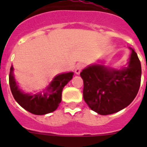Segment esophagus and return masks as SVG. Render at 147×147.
<instances>
[{"mask_svg":"<svg viewBox=\"0 0 147 147\" xmlns=\"http://www.w3.org/2000/svg\"><path fill=\"white\" fill-rule=\"evenodd\" d=\"M82 69H83L82 64H80V63L77 64V65H76V69H75V72H76V74H77V75L80 74L81 71L82 70Z\"/></svg>","mask_w":147,"mask_h":147,"instance_id":"34e87169","label":"esophagus"}]
</instances>
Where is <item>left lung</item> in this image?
<instances>
[{"instance_id": "1", "label": "left lung", "mask_w": 147, "mask_h": 147, "mask_svg": "<svg viewBox=\"0 0 147 147\" xmlns=\"http://www.w3.org/2000/svg\"><path fill=\"white\" fill-rule=\"evenodd\" d=\"M127 67L121 69L100 64L83 69V98L88 107L100 115H107L127 107L137 96L141 82V64L133 49Z\"/></svg>"}]
</instances>
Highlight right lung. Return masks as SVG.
<instances>
[{
	"mask_svg": "<svg viewBox=\"0 0 147 147\" xmlns=\"http://www.w3.org/2000/svg\"><path fill=\"white\" fill-rule=\"evenodd\" d=\"M13 71V68L11 66L9 83L13 96L23 108L36 115L49 114L57 109L62 100V89L74 75L73 72L59 74L53 78L43 94L39 93L31 95L20 91L15 81Z\"/></svg>",
	"mask_w": 147,
	"mask_h": 147,
	"instance_id": "right-lung-1",
	"label": "right lung"
}]
</instances>
